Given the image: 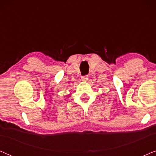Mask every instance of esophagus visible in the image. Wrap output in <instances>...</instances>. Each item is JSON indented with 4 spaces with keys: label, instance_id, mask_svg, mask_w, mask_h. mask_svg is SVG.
Listing matches in <instances>:
<instances>
[{
    "label": "esophagus",
    "instance_id": "obj_1",
    "mask_svg": "<svg viewBox=\"0 0 156 156\" xmlns=\"http://www.w3.org/2000/svg\"><path fill=\"white\" fill-rule=\"evenodd\" d=\"M89 76H88V75H85V76H82V80H83V81H87L88 80V78Z\"/></svg>",
    "mask_w": 156,
    "mask_h": 156
}]
</instances>
